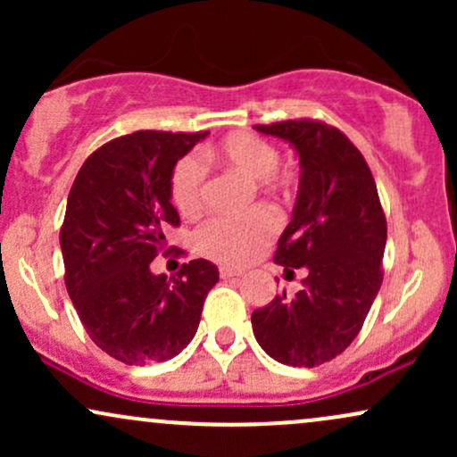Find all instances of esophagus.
<instances>
[{
    "mask_svg": "<svg viewBox=\"0 0 457 457\" xmlns=\"http://www.w3.org/2000/svg\"><path fill=\"white\" fill-rule=\"evenodd\" d=\"M219 275H221V279H236V277L243 275V270L228 269V266H221V269H219Z\"/></svg>",
    "mask_w": 457,
    "mask_h": 457,
    "instance_id": "obj_1",
    "label": "esophagus"
}]
</instances>
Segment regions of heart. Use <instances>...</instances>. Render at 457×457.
<instances>
[{
  "label": "heart",
  "mask_w": 457,
  "mask_h": 457,
  "mask_svg": "<svg viewBox=\"0 0 457 457\" xmlns=\"http://www.w3.org/2000/svg\"><path fill=\"white\" fill-rule=\"evenodd\" d=\"M208 156L219 165L236 170L253 182L255 191L270 202L286 191L290 178L279 170V152L270 141L253 133H232L219 141ZM171 199L185 217H195L204 204V167L197 159L185 156L171 174ZM277 223L264 208H253L240 217H214L195 234L202 255L219 264L243 266L272 243Z\"/></svg>",
  "instance_id": "obj_1"
}]
</instances>
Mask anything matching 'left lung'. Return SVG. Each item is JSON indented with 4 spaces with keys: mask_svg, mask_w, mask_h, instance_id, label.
I'll return each instance as SVG.
<instances>
[{
    "mask_svg": "<svg viewBox=\"0 0 457 457\" xmlns=\"http://www.w3.org/2000/svg\"><path fill=\"white\" fill-rule=\"evenodd\" d=\"M290 141L301 161L296 206L277 243L275 262L295 275L286 292L251 316L266 354L292 367H318L342 354L363 327L382 283L386 219L374 176L356 145L320 120L255 124Z\"/></svg>",
    "mask_w": 457,
    "mask_h": 457,
    "instance_id": "8db88e82",
    "label": "left lung"
}]
</instances>
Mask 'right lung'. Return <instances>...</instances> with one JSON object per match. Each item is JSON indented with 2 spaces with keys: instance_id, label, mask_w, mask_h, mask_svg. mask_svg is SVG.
I'll return each mask as SVG.
<instances>
[{
  "instance_id": "obj_1",
  "label": "right lung",
  "mask_w": 457,
  "mask_h": 457,
  "mask_svg": "<svg viewBox=\"0 0 457 457\" xmlns=\"http://www.w3.org/2000/svg\"><path fill=\"white\" fill-rule=\"evenodd\" d=\"M206 135L137 130L115 137L87 156L68 193L60 229L66 290L92 342L127 365L182 353L219 281L208 260L187 262L174 279L150 270L165 249V229L180 225L171 206L176 162Z\"/></svg>"
}]
</instances>
